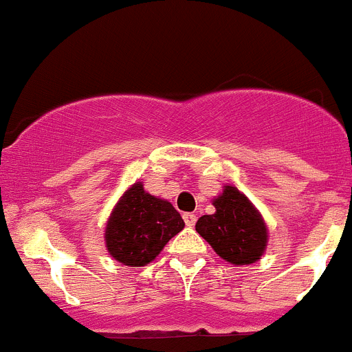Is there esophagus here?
I'll list each match as a JSON object with an SVG mask.
<instances>
[{
    "mask_svg": "<svg viewBox=\"0 0 352 352\" xmlns=\"http://www.w3.org/2000/svg\"><path fill=\"white\" fill-rule=\"evenodd\" d=\"M183 219H184V224H186L188 228H193L195 222H197V215L191 214V212H186V214H183Z\"/></svg>",
    "mask_w": 352,
    "mask_h": 352,
    "instance_id": "1",
    "label": "esophagus"
}]
</instances>
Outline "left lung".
<instances>
[{
  "mask_svg": "<svg viewBox=\"0 0 352 352\" xmlns=\"http://www.w3.org/2000/svg\"><path fill=\"white\" fill-rule=\"evenodd\" d=\"M215 214L198 219V234L221 258L234 265L258 262L267 248L265 221L252 201L234 186H224L214 198Z\"/></svg>",
  "mask_w": 352,
  "mask_h": 352,
  "instance_id": "left-lung-1",
  "label": "left lung"
}]
</instances>
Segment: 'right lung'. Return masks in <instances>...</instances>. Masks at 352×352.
Listing matches in <instances>:
<instances>
[{
  "mask_svg": "<svg viewBox=\"0 0 352 352\" xmlns=\"http://www.w3.org/2000/svg\"><path fill=\"white\" fill-rule=\"evenodd\" d=\"M184 228L179 212L154 197L144 184H131L109 215L104 238L109 255L121 265L144 267Z\"/></svg>",
  "mask_w": 352,
  "mask_h": 352,
  "instance_id": "right-lung-1",
  "label": "right lung"
}]
</instances>
